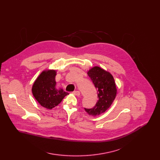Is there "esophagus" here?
<instances>
[{
  "label": "esophagus",
  "mask_w": 160,
  "mask_h": 160,
  "mask_svg": "<svg viewBox=\"0 0 160 160\" xmlns=\"http://www.w3.org/2000/svg\"><path fill=\"white\" fill-rule=\"evenodd\" d=\"M73 94L75 96H78L80 95V92H79V91H78V90L74 91V92H73Z\"/></svg>",
  "instance_id": "obj_1"
}]
</instances>
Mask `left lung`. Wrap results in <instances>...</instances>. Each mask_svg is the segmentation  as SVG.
I'll return each instance as SVG.
<instances>
[{
  "label": "left lung",
  "mask_w": 160,
  "mask_h": 160,
  "mask_svg": "<svg viewBox=\"0 0 160 160\" xmlns=\"http://www.w3.org/2000/svg\"><path fill=\"white\" fill-rule=\"evenodd\" d=\"M87 74L98 90V100L93 108L84 109L88 115L96 117L104 113L111 106L116 98L117 88L112 75L99 66L91 68Z\"/></svg>",
  "instance_id": "1"
}]
</instances>
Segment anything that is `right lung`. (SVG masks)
Instances as JSON below:
<instances>
[{
  "instance_id": "add662e5",
  "label": "right lung",
  "mask_w": 160,
  "mask_h": 160,
  "mask_svg": "<svg viewBox=\"0 0 160 160\" xmlns=\"http://www.w3.org/2000/svg\"><path fill=\"white\" fill-rule=\"evenodd\" d=\"M57 70H45L35 80L32 92L33 97L42 107L52 109L69 94L61 88H57Z\"/></svg>"
}]
</instances>
